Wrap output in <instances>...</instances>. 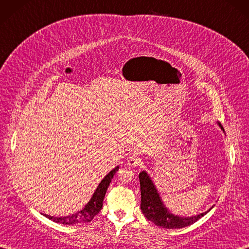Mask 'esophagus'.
I'll list each match as a JSON object with an SVG mask.
<instances>
[{"label": "esophagus", "mask_w": 249, "mask_h": 249, "mask_svg": "<svg viewBox=\"0 0 249 249\" xmlns=\"http://www.w3.org/2000/svg\"><path fill=\"white\" fill-rule=\"evenodd\" d=\"M140 165H141V158L140 157L136 156V155H133V156H130L128 158L127 166L129 168H136V167H139Z\"/></svg>", "instance_id": "obj_1"}]
</instances>
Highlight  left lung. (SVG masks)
<instances>
[{
	"label": "left lung",
	"instance_id": "1",
	"mask_svg": "<svg viewBox=\"0 0 249 249\" xmlns=\"http://www.w3.org/2000/svg\"><path fill=\"white\" fill-rule=\"evenodd\" d=\"M220 129L224 130L219 122H217ZM140 181V192H141V211L145 217L155 224L158 227H162L166 229H178L184 228L196 223L198 219L203 217L208 214L211 209L206 212H203L195 216H178L173 214L167 206L163 204V201L160 196V193L155 186L154 182L152 181L151 177L146 171H142L139 173Z\"/></svg>",
	"mask_w": 249,
	"mask_h": 249
}]
</instances>
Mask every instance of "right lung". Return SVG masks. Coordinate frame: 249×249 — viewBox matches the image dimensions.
Instances as JSON below:
<instances>
[{
  "label": "right lung",
  "mask_w": 249,
  "mask_h": 249,
  "mask_svg": "<svg viewBox=\"0 0 249 249\" xmlns=\"http://www.w3.org/2000/svg\"><path fill=\"white\" fill-rule=\"evenodd\" d=\"M118 170H119V166L112 169V170H111L107 176L100 181L97 188L95 189L94 194L92 195L91 199H89V202L84 205V208L82 210L67 216H60V217H55V216H51L48 214H43V215L45 217L49 218L50 220L54 221V223H59L62 225H75V224H80V223H89V221H91L94 218V216H96L100 212V210H102L106 192H107L109 184L111 183V181H112V178Z\"/></svg>",
  "instance_id": "1"
}]
</instances>
